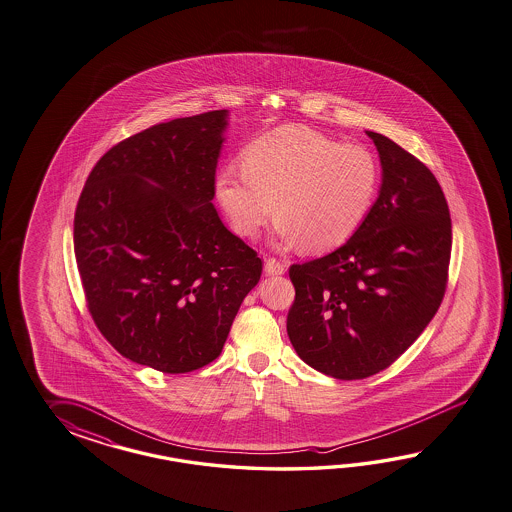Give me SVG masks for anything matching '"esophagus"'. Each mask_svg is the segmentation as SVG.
Segmentation results:
<instances>
[{
  "label": "esophagus",
  "mask_w": 512,
  "mask_h": 512,
  "mask_svg": "<svg viewBox=\"0 0 512 512\" xmlns=\"http://www.w3.org/2000/svg\"><path fill=\"white\" fill-rule=\"evenodd\" d=\"M264 272H266V275H283L287 272V264L277 261V259H266Z\"/></svg>",
  "instance_id": "34e87169"
}]
</instances>
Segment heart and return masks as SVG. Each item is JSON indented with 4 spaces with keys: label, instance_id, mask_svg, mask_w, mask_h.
<instances>
[{
    "label": "heart",
    "instance_id": "1",
    "mask_svg": "<svg viewBox=\"0 0 512 512\" xmlns=\"http://www.w3.org/2000/svg\"><path fill=\"white\" fill-rule=\"evenodd\" d=\"M379 163L364 146L285 125L251 140L244 166H222L214 198L238 237L255 238L277 212L281 246L311 253L335 250L372 211Z\"/></svg>",
    "mask_w": 512,
    "mask_h": 512
}]
</instances>
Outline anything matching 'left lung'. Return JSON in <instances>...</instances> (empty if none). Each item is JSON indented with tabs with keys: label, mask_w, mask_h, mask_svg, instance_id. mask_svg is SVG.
Here are the masks:
<instances>
[{
	"label": "left lung",
	"mask_w": 512,
	"mask_h": 512,
	"mask_svg": "<svg viewBox=\"0 0 512 512\" xmlns=\"http://www.w3.org/2000/svg\"><path fill=\"white\" fill-rule=\"evenodd\" d=\"M381 161L372 211L344 246L292 264L287 333L296 353L335 379H364L398 359L446 292L451 220L431 170L394 140L366 131Z\"/></svg>",
	"instance_id": "left-lung-1"
}]
</instances>
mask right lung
<instances>
[{"label":"right lung","mask_w":512,"mask_h":512,"mask_svg":"<svg viewBox=\"0 0 512 512\" xmlns=\"http://www.w3.org/2000/svg\"><path fill=\"white\" fill-rule=\"evenodd\" d=\"M229 111L125 138L88 175L74 218L88 311L125 359L187 374L224 348L261 279L257 253L212 205Z\"/></svg>","instance_id":"1"}]
</instances>
